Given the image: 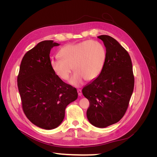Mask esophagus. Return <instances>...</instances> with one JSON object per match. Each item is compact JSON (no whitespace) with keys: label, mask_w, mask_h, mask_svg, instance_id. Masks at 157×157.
Returning <instances> with one entry per match:
<instances>
[{"label":"esophagus","mask_w":157,"mask_h":157,"mask_svg":"<svg viewBox=\"0 0 157 157\" xmlns=\"http://www.w3.org/2000/svg\"><path fill=\"white\" fill-rule=\"evenodd\" d=\"M77 92H78V94L79 96H82V91H81V90H80V89H78V90H77Z\"/></svg>","instance_id":"obj_1"}]
</instances>
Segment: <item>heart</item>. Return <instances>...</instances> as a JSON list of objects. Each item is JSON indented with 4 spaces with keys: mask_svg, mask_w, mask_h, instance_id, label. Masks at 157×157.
Returning a JSON list of instances; mask_svg holds the SVG:
<instances>
[{
    "mask_svg": "<svg viewBox=\"0 0 157 157\" xmlns=\"http://www.w3.org/2000/svg\"><path fill=\"white\" fill-rule=\"evenodd\" d=\"M61 59L50 61L54 72L63 80H67L72 71L75 72L69 83L79 86L84 80H92L100 75L105 65L107 52L99 42L85 40L64 46L59 52Z\"/></svg>",
    "mask_w": 157,
    "mask_h": 157,
    "instance_id": "obj_1",
    "label": "heart"
}]
</instances>
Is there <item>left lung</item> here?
<instances>
[{
  "label": "left lung",
  "mask_w": 157,
  "mask_h": 157,
  "mask_svg": "<svg viewBox=\"0 0 157 157\" xmlns=\"http://www.w3.org/2000/svg\"><path fill=\"white\" fill-rule=\"evenodd\" d=\"M104 43L107 58L98 77L83 88L90 102L86 115L89 122L98 128L118 122L124 115L134 87V76L130 56L113 37L98 36Z\"/></svg>",
  "instance_id": "obj_1"
}]
</instances>
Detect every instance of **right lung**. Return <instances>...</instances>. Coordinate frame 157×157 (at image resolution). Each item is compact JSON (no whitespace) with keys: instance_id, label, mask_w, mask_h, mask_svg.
<instances>
[{"instance_id":"1","label":"right lung","mask_w":157,"mask_h":157,"mask_svg":"<svg viewBox=\"0 0 157 157\" xmlns=\"http://www.w3.org/2000/svg\"><path fill=\"white\" fill-rule=\"evenodd\" d=\"M59 44L44 40L23 56L17 76L22 109L33 124L46 130L58 127L66 107L77 99V89L65 83L52 70L50 52Z\"/></svg>"}]
</instances>
